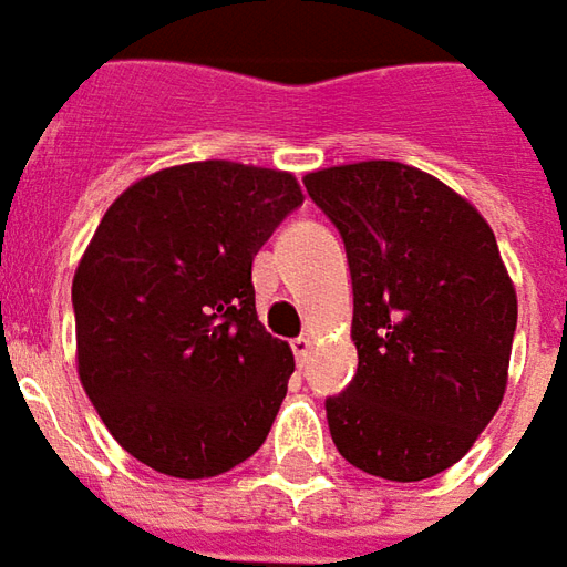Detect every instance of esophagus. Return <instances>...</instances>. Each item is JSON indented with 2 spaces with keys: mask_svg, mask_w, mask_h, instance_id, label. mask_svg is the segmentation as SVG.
I'll list each match as a JSON object with an SVG mask.
<instances>
[{
  "mask_svg": "<svg viewBox=\"0 0 567 567\" xmlns=\"http://www.w3.org/2000/svg\"><path fill=\"white\" fill-rule=\"evenodd\" d=\"M291 350H295L297 362H303V359H307V355H310V350H312V338H310V334H300V338L291 340Z\"/></svg>",
  "mask_w": 567,
  "mask_h": 567,
  "instance_id": "1",
  "label": "esophagus"
}]
</instances>
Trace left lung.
Returning <instances> with one entry per match:
<instances>
[{"label": "left lung", "mask_w": 567, "mask_h": 567, "mask_svg": "<svg viewBox=\"0 0 567 567\" xmlns=\"http://www.w3.org/2000/svg\"><path fill=\"white\" fill-rule=\"evenodd\" d=\"M347 245L359 368L324 402L338 451L368 476L421 482L473 449L509 378L518 300L488 220L402 162L303 177Z\"/></svg>", "instance_id": "1"}]
</instances>
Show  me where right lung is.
<instances>
[{
  "mask_svg": "<svg viewBox=\"0 0 567 567\" xmlns=\"http://www.w3.org/2000/svg\"><path fill=\"white\" fill-rule=\"evenodd\" d=\"M300 202L279 168L187 162L134 181L94 229L73 276L79 380L156 473L220 476L270 433L295 355L257 319L251 264Z\"/></svg>",
  "mask_w": 567,
  "mask_h": 567,
  "instance_id": "1",
  "label": "right lung"
}]
</instances>
